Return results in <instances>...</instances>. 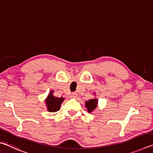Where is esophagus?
I'll return each instance as SVG.
<instances>
[{"mask_svg": "<svg viewBox=\"0 0 153 153\" xmlns=\"http://www.w3.org/2000/svg\"><path fill=\"white\" fill-rule=\"evenodd\" d=\"M77 94L76 92H72L71 93V97L76 98V97H77Z\"/></svg>", "mask_w": 153, "mask_h": 153, "instance_id": "obj_1", "label": "esophagus"}]
</instances>
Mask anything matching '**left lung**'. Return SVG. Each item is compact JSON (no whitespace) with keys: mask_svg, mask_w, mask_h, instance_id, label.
<instances>
[{"mask_svg":"<svg viewBox=\"0 0 153 153\" xmlns=\"http://www.w3.org/2000/svg\"><path fill=\"white\" fill-rule=\"evenodd\" d=\"M85 104H86V107L87 108V111H88V113H91L97 107L98 99L97 98L90 99L88 101H86Z\"/></svg>","mask_w":153,"mask_h":153,"instance_id":"left-lung-1","label":"left lung"}]
</instances>
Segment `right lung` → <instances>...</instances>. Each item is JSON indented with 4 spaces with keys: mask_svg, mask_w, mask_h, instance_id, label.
Returning <instances> with one entry per match:
<instances>
[{
    "mask_svg": "<svg viewBox=\"0 0 153 153\" xmlns=\"http://www.w3.org/2000/svg\"><path fill=\"white\" fill-rule=\"evenodd\" d=\"M53 90H51L45 100L47 110L49 112H56L60 109L61 103L64 100V98L55 97L53 96Z\"/></svg>",
    "mask_w": 153,
    "mask_h": 153,
    "instance_id": "add662e5",
    "label": "right lung"
}]
</instances>
